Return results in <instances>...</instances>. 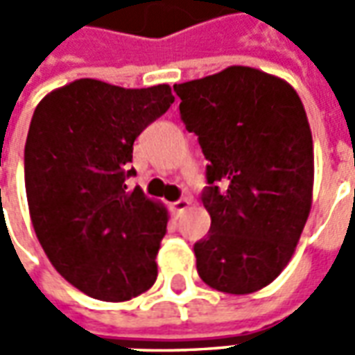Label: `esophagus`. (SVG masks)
<instances>
[{"label": "esophagus", "instance_id": "esophagus-1", "mask_svg": "<svg viewBox=\"0 0 355 355\" xmlns=\"http://www.w3.org/2000/svg\"><path fill=\"white\" fill-rule=\"evenodd\" d=\"M188 207H190V200H186V198H182V200L175 201L173 205H171V209H173V213L177 216H182L188 211Z\"/></svg>", "mask_w": 355, "mask_h": 355}]
</instances>
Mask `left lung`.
Instances as JSON below:
<instances>
[{"mask_svg": "<svg viewBox=\"0 0 355 355\" xmlns=\"http://www.w3.org/2000/svg\"><path fill=\"white\" fill-rule=\"evenodd\" d=\"M180 119L209 162L211 230L193 245L209 287L249 295L295 253L312 207L313 142L302 101L282 78L230 66L175 85Z\"/></svg>", "mask_w": 355, "mask_h": 355, "instance_id": "1", "label": "left lung"}]
</instances>
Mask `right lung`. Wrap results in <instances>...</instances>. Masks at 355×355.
I'll return each mask as SVG.
<instances>
[{
  "mask_svg": "<svg viewBox=\"0 0 355 355\" xmlns=\"http://www.w3.org/2000/svg\"><path fill=\"white\" fill-rule=\"evenodd\" d=\"M175 102L169 85L76 80L51 91L30 123L24 182L35 236L66 282L125 302L155 283L167 209L125 180L132 144Z\"/></svg>",
  "mask_w": 355,
  "mask_h": 355,
  "instance_id": "right-lung-1",
  "label": "right lung"
}]
</instances>
